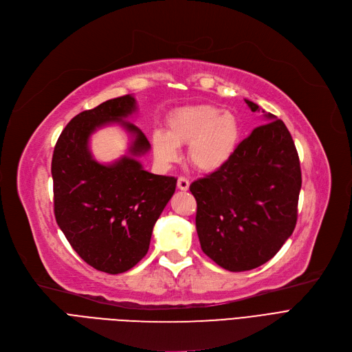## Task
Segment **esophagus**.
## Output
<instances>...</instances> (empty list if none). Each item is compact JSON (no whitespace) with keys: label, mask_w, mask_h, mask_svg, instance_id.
<instances>
[{"label":"esophagus","mask_w":352,"mask_h":352,"mask_svg":"<svg viewBox=\"0 0 352 352\" xmlns=\"http://www.w3.org/2000/svg\"><path fill=\"white\" fill-rule=\"evenodd\" d=\"M177 187L181 190V191H187L190 188V181L186 178V177H179L178 181H177Z\"/></svg>","instance_id":"1"}]
</instances>
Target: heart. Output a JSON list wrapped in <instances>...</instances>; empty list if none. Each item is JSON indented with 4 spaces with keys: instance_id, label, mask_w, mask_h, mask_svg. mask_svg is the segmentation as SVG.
I'll return each mask as SVG.
<instances>
[{
    "instance_id": "obj_1",
    "label": "heart",
    "mask_w": 352,
    "mask_h": 352,
    "mask_svg": "<svg viewBox=\"0 0 352 352\" xmlns=\"http://www.w3.org/2000/svg\"><path fill=\"white\" fill-rule=\"evenodd\" d=\"M241 138L238 118L214 105L179 108L170 116L166 133L153 134L155 161L166 168L179 160L181 145H188V158L199 171H217L234 155Z\"/></svg>"
}]
</instances>
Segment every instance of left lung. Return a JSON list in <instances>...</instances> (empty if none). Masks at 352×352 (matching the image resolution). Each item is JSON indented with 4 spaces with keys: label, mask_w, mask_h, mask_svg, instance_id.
<instances>
[{
    "label": "left lung",
    "mask_w": 352,
    "mask_h": 352,
    "mask_svg": "<svg viewBox=\"0 0 352 352\" xmlns=\"http://www.w3.org/2000/svg\"><path fill=\"white\" fill-rule=\"evenodd\" d=\"M245 102L252 113L260 111ZM265 118L270 122L254 128L224 166L190 186L201 248L232 272L270 261L297 224L302 182L297 148L281 120L270 113Z\"/></svg>",
    "instance_id": "left-lung-1"
}]
</instances>
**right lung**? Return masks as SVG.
<instances>
[{
    "label": "right lung",
    "mask_w": 352,
    "mask_h": 352,
    "mask_svg": "<svg viewBox=\"0 0 352 352\" xmlns=\"http://www.w3.org/2000/svg\"><path fill=\"white\" fill-rule=\"evenodd\" d=\"M135 109V98L122 96L82 111L63 129L52 154L57 224L74 251L107 274L131 270L145 256L177 186V178L148 173L135 160L151 148L138 126L124 121ZM114 122L133 135L132 146L118 162L100 164L90 155L89 137Z\"/></svg>",
    "instance_id": "1"
}]
</instances>
